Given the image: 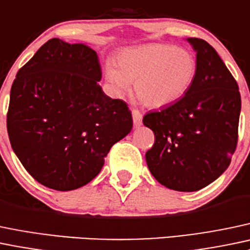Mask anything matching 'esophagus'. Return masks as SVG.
Here are the masks:
<instances>
[{"label": "esophagus", "instance_id": "1", "mask_svg": "<svg viewBox=\"0 0 250 250\" xmlns=\"http://www.w3.org/2000/svg\"><path fill=\"white\" fill-rule=\"evenodd\" d=\"M133 122H134V127L139 128L141 125H143V115H141L140 111L138 110H133Z\"/></svg>", "mask_w": 250, "mask_h": 250}]
</instances>
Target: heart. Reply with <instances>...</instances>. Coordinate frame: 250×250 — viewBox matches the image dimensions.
Masks as SVG:
<instances>
[{"instance_id": "b5f03b06", "label": "heart", "mask_w": 250, "mask_h": 250, "mask_svg": "<svg viewBox=\"0 0 250 250\" xmlns=\"http://www.w3.org/2000/svg\"><path fill=\"white\" fill-rule=\"evenodd\" d=\"M198 72V63L187 49L170 44L125 48L116 64L106 62L105 80L115 97H122L134 83L135 94L152 109L169 106L187 94Z\"/></svg>"}]
</instances>
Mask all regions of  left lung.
Masks as SVG:
<instances>
[{
  "label": "left lung",
  "instance_id": "left-lung-1",
  "mask_svg": "<svg viewBox=\"0 0 250 250\" xmlns=\"http://www.w3.org/2000/svg\"><path fill=\"white\" fill-rule=\"evenodd\" d=\"M186 41L196 52V78L182 99L144 116V125L156 136L145 158L160 185L196 191L230 165L237 145L241 94L225 63L206 41Z\"/></svg>",
  "mask_w": 250,
  "mask_h": 250
}]
</instances>
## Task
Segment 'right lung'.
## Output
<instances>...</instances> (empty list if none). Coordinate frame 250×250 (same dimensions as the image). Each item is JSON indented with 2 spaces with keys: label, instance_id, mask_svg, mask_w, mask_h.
<instances>
[{
  "label": "right lung",
  "instance_id": "obj_1",
  "mask_svg": "<svg viewBox=\"0 0 250 250\" xmlns=\"http://www.w3.org/2000/svg\"><path fill=\"white\" fill-rule=\"evenodd\" d=\"M93 49L46 42L17 74L7 129L27 172L45 187L74 190L91 182L114 144L133 128L127 104L102 90Z\"/></svg>",
  "mask_w": 250,
  "mask_h": 250
}]
</instances>
